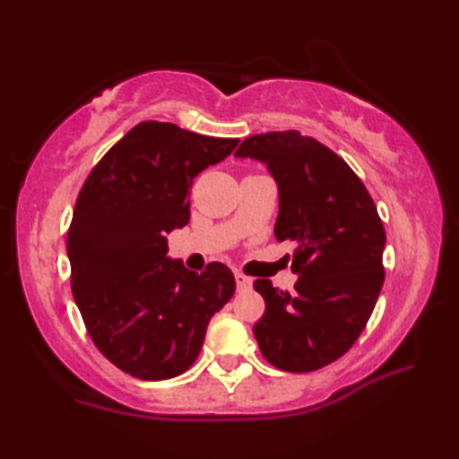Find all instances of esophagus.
Instances as JSON below:
<instances>
[{
	"mask_svg": "<svg viewBox=\"0 0 459 459\" xmlns=\"http://www.w3.org/2000/svg\"><path fill=\"white\" fill-rule=\"evenodd\" d=\"M235 280H237V288L238 290H250L252 288V278L245 276L242 272H235Z\"/></svg>",
	"mask_w": 459,
	"mask_h": 459,
	"instance_id": "34e87169",
	"label": "esophagus"
}]
</instances>
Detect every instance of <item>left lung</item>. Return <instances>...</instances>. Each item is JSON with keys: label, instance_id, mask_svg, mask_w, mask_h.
<instances>
[{"label": "left lung", "instance_id": "left-lung-1", "mask_svg": "<svg viewBox=\"0 0 459 459\" xmlns=\"http://www.w3.org/2000/svg\"><path fill=\"white\" fill-rule=\"evenodd\" d=\"M235 158L266 165L278 187L274 235L296 245L294 290L255 281L266 301L258 347L281 370H317L353 347L373 314L385 281L383 222L353 169L296 130L250 135Z\"/></svg>", "mask_w": 459, "mask_h": 459}]
</instances>
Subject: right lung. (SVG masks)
<instances>
[{
	"label": "right lung",
	"mask_w": 459,
	"mask_h": 459,
	"mask_svg": "<svg viewBox=\"0 0 459 459\" xmlns=\"http://www.w3.org/2000/svg\"><path fill=\"white\" fill-rule=\"evenodd\" d=\"M237 145L142 122L84 183L66 237L73 296L94 345L124 373L142 380L185 373L211 317L235 294V276L221 262L197 274L169 258L168 235L189 222L193 179Z\"/></svg>",
	"instance_id": "right-lung-1"
}]
</instances>
